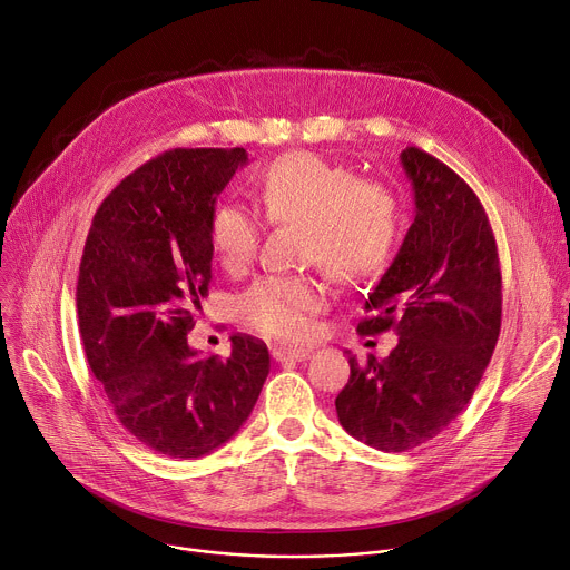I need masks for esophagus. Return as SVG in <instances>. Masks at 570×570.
<instances>
[{"instance_id":"1","label":"esophagus","mask_w":570,"mask_h":570,"mask_svg":"<svg viewBox=\"0 0 570 570\" xmlns=\"http://www.w3.org/2000/svg\"><path fill=\"white\" fill-rule=\"evenodd\" d=\"M308 350H291V347H275L273 350V358L275 361H304L308 358Z\"/></svg>"}]
</instances>
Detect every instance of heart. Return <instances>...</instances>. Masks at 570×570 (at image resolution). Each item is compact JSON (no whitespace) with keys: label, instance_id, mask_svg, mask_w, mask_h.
<instances>
[{"label":"heart","instance_id":"1","mask_svg":"<svg viewBox=\"0 0 570 570\" xmlns=\"http://www.w3.org/2000/svg\"><path fill=\"white\" fill-rule=\"evenodd\" d=\"M254 188L268 223L304 227V262L336 282H366L389 266L402 227V204L391 186L295 151L273 161ZM209 238L223 268L236 275L254 262L264 223L247 206L225 202L212 214ZM325 304L327 291L314 277L266 275L238 297V314L258 334L299 341Z\"/></svg>","mask_w":570,"mask_h":570}]
</instances>
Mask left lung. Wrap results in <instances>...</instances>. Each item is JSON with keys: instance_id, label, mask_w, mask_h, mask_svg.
Returning a JSON list of instances; mask_svg holds the SVG:
<instances>
[{"instance_id": "8db88e82", "label": "left lung", "mask_w": 570, "mask_h": 570, "mask_svg": "<svg viewBox=\"0 0 570 570\" xmlns=\"http://www.w3.org/2000/svg\"><path fill=\"white\" fill-rule=\"evenodd\" d=\"M400 161L416 218L356 325L364 336L393 330L400 338L382 361L350 356V380L336 397L343 430L384 452L416 448L459 416L493 356L502 318L498 245L482 202L419 147H406Z\"/></svg>"}]
</instances>
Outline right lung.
I'll use <instances>...</instances> for the list:
<instances>
[{"label":"right lung","mask_w":570,"mask_h":570,"mask_svg":"<svg viewBox=\"0 0 570 570\" xmlns=\"http://www.w3.org/2000/svg\"><path fill=\"white\" fill-rule=\"evenodd\" d=\"M247 164L243 147L170 149L125 177L92 218L77 314L92 375L149 450L197 459L227 443L271 373L264 341L232 336V356L188 345L209 295L214 204Z\"/></svg>","instance_id":"1"}]
</instances>
